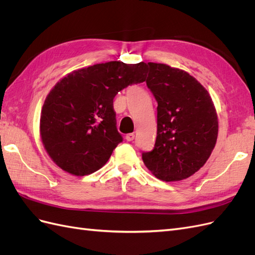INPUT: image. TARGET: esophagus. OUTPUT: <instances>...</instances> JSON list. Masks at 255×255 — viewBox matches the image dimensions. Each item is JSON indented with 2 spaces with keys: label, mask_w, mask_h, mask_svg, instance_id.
<instances>
[{
  "label": "esophagus",
  "mask_w": 255,
  "mask_h": 255,
  "mask_svg": "<svg viewBox=\"0 0 255 255\" xmlns=\"http://www.w3.org/2000/svg\"><path fill=\"white\" fill-rule=\"evenodd\" d=\"M134 138H135V135H134L133 133H128V134H127V135H126V139H127L128 141H132V140H134Z\"/></svg>",
  "instance_id": "34e87169"
}]
</instances>
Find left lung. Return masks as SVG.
I'll use <instances>...</instances> for the list:
<instances>
[{
	"label": "left lung",
	"instance_id": "1",
	"mask_svg": "<svg viewBox=\"0 0 255 255\" xmlns=\"http://www.w3.org/2000/svg\"><path fill=\"white\" fill-rule=\"evenodd\" d=\"M146 86L157 102L154 149L142 153L157 179H187L203 167L215 148L218 117L212 98L194 76L165 64L148 63Z\"/></svg>",
	"mask_w": 255,
	"mask_h": 255
}]
</instances>
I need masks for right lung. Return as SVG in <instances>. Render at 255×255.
I'll return each mask as SVG.
<instances>
[{"mask_svg": "<svg viewBox=\"0 0 255 255\" xmlns=\"http://www.w3.org/2000/svg\"><path fill=\"white\" fill-rule=\"evenodd\" d=\"M145 63L109 61L79 69L56 83L44 100L40 136L49 156L64 171L84 176L102 168L122 136L114 98L145 81Z\"/></svg>", "mask_w": 255, "mask_h": 255, "instance_id": "right-lung-1", "label": "right lung"}]
</instances>
